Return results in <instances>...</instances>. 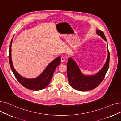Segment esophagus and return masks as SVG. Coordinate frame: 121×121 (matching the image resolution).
<instances>
[{"mask_svg":"<svg viewBox=\"0 0 121 121\" xmlns=\"http://www.w3.org/2000/svg\"><path fill=\"white\" fill-rule=\"evenodd\" d=\"M65 61V57L62 56L61 58V62L62 63H63V62H64Z\"/></svg>","mask_w":121,"mask_h":121,"instance_id":"obj_1","label":"esophagus"}]
</instances>
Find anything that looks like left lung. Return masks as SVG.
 <instances>
[{
    "label": "left lung",
    "mask_w": 121,
    "mask_h": 121,
    "mask_svg": "<svg viewBox=\"0 0 121 121\" xmlns=\"http://www.w3.org/2000/svg\"><path fill=\"white\" fill-rule=\"evenodd\" d=\"M97 33L105 41H107L103 31L97 30ZM107 52L108 56L104 66L100 71L93 75L82 74L77 63L72 58H69L67 63V76L71 86L74 89L80 91L91 90L98 87L104 80L109 68L110 53L108 48Z\"/></svg>",
    "instance_id": "8db88e82"
}]
</instances>
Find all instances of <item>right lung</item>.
Returning a JSON list of instances; mask_svg holds the SVG:
<instances>
[{"label": "right lung", "mask_w": 121, "mask_h": 121, "mask_svg": "<svg viewBox=\"0 0 121 121\" xmlns=\"http://www.w3.org/2000/svg\"><path fill=\"white\" fill-rule=\"evenodd\" d=\"M13 39V37L12 38L10 44L9 60L11 70L13 73L17 80L23 87L28 89L38 91L45 88L49 84L52 80L55 69L60 64V56L57 57L53 61L50 63L43 72L38 77L33 79H28L23 78L17 73L13 65L11 58V45Z\"/></svg>", "instance_id": "1"}]
</instances>
